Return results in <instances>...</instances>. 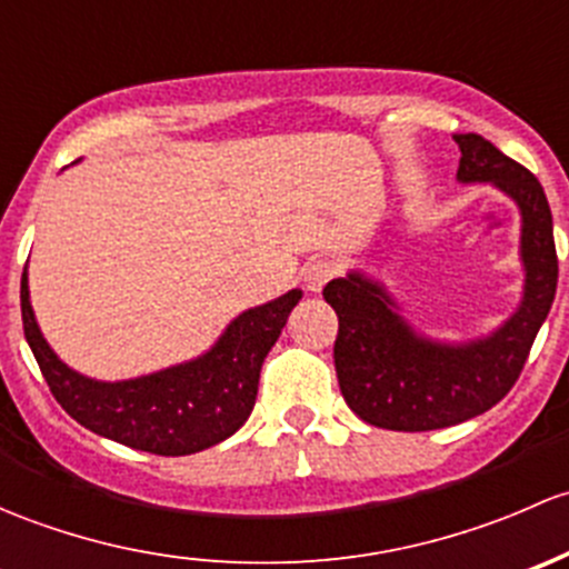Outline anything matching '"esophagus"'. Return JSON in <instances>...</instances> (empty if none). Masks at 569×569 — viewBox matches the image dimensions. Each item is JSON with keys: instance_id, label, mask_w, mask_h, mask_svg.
Segmentation results:
<instances>
[{"instance_id": "34e87169", "label": "esophagus", "mask_w": 569, "mask_h": 569, "mask_svg": "<svg viewBox=\"0 0 569 569\" xmlns=\"http://www.w3.org/2000/svg\"><path fill=\"white\" fill-rule=\"evenodd\" d=\"M333 277H337V262L328 260V257H318L303 268V284L309 292H320Z\"/></svg>"}]
</instances>
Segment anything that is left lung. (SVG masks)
Masks as SVG:
<instances>
[{
	"label": "left lung",
	"mask_w": 569,
	"mask_h": 569,
	"mask_svg": "<svg viewBox=\"0 0 569 569\" xmlns=\"http://www.w3.org/2000/svg\"><path fill=\"white\" fill-rule=\"evenodd\" d=\"M458 178L493 183L523 216L526 292L518 312L490 337L466 345L421 339L395 312L383 287L350 273L323 287L339 318L333 367L345 402L367 425L425 432L490 411L523 372L559 282L553 219L540 180L479 133H458Z\"/></svg>",
	"instance_id": "8db88e82"
}]
</instances>
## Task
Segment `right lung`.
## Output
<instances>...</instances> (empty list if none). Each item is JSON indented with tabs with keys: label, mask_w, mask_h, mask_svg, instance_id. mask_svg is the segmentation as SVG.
Listing matches in <instances>:
<instances>
[{
	"label": "right lung",
	"mask_w": 569,
	"mask_h": 569,
	"mask_svg": "<svg viewBox=\"0 0 569 569\" xmlns=\"http://www.w3.org/2000/svg\"><path fill=\"white\" fill-rule=\"evenodd\" d=\"M298 298L301 290H290L243 312L202 359L144 378L101 383L68 370L46 345L29 303L27 271L21 273L23 337L54 400L87 430L161 458L202 452L241 430L254 408L262 361Z\"/></svg>",
	"instance_id": "1"
}]
</instances>
